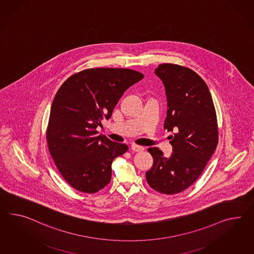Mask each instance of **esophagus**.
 I'll list each match as a JSON object with an SVG mask.
<instances>
[{"instance_id":"1","label":"esophagus","mask_w":254,"mask_h":254,"mask_svg":"<svg viewBox=\"0 0 254 254\" xmlns=\"http://www.w3.org/2000/svg\"><path fill=\"white\" fill-rule=\"evenodd\" d=\"M131 149H132L133 151L139 152V151H142V150H144V148L141 147V146H138V145H135V144H133V145L131 146Z\"/></svg>"}]
</instances>
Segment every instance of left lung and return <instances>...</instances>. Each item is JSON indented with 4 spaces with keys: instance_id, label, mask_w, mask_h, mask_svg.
<instances>
[{
    "instance_id": "8db88e82",
    "label": "left lung",
    "mask_w": 254,
    "mask_h": 254,
    "mask_svg": "<svg viewBox=\"0 0 254 254\" xmlns=\"http://www.w3.org/2000/svg\"><path fill=\"white\" fill-rule=\"evenodd\" d=\"M155 74L165 88L164 129L174 131L170 136L173 153L166 158L158 148H149L153 165L146 173V179L155 191L173 194L197 180L215 152L217 115L208 87L192 69L164 63L155 69Z\"/></svg>"
}]
</instances>
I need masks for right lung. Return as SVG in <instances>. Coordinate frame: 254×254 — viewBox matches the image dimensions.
I'll return each instance as SVG.
<instances>
[{"label":"right lung","mask_w":254,"mask_h":254,"mask_svg":"<svg viewBox=\"0 0 254 254\" xmlns=\"http://www.w3.org/2000/svg\"><path fill=\"white\" fill-rule=\"evenodd\" d=\"M143 77L129 68H88L70 76L57 92L48 146L62 177L78 191L98 192L111 181L112 162L128 147L97 136L96 127L111 118L125 92Z\"/></svg>","instance_id":"right-lung-1"}]
</instances>
